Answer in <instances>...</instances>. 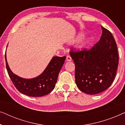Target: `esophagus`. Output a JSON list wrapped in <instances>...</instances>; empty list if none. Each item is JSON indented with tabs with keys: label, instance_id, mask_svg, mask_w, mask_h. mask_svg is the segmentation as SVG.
<instances>
[{
	"label": "esophagus",
	"instance_id": "esophagus-1",
	"mask_svg": "<svg viewBox=\"0 0 125 125\" xmlns=\"http://www.w3.org/2000/svg\"><path fill=\"white\" fill-rule=\"evenodd\" d=\"M72 61V58L71 57V56H66V62H68V61Z\"/></svg>",
	"mask_w": 125,
	"mask_h": 125
}]
</instances>
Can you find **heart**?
<instances>
[{"instance_id":"heart-1","label":"heart","mask_w":125,"mask_h":125,"mask_svg":"<svg viewBox=\"0 0 125 125\" xmlns=\"http://www.w3.org/2000/svg\"><path fill=\"white\" fill-rule=\"evenodd\" d=\"M83 37V34L80 33L78 34L77 36V37H76V39H75L74 40L76 41V42H78V41L81 40ZM89 40L88 39H85V40H83V42H82L80 44L78 48H79L80 50H83V49L85 48L89 45Z\"/></svg>"}]
</instances>
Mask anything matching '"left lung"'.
<instances>
[{"instance_id": "obj_1", "label": "left lung", "mask_w": 125, "mask_h": 125, "mask_svg": "<svg viewBox=\"0 0 125 125\" xmlns=\"http://www.w3.org/2000/svg\"><path fill=\"white\" fill-rule=\"evenodd\" d=\"M102 36L89 51L70 52L75 64V81L78 88L88 94L106 90L115 78L118 54L111 32L101 26Z\"/></svg>"}]
</instances>
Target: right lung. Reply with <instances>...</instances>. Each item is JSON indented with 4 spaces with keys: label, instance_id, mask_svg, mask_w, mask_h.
<instances>
[{
    "label": "right lung",
    "instance_id": "add662e5",
    "mask_svg": "<svg viewBox=\"0 0 125 125\" xmlns=\"http://www.w3.org/2000/svg\"><path fill=\"white\" fill-rule=\"evenodd\" d=\"M5 59L8 75L17 89L28 96L42 97L53 90L66 57H53L45 70L38 76L32 78L21 77L12 72L7 60L6 52Z\"/></svg>",
    "mask_w": 125,
    "mask_h": 125
}]
</instances>
